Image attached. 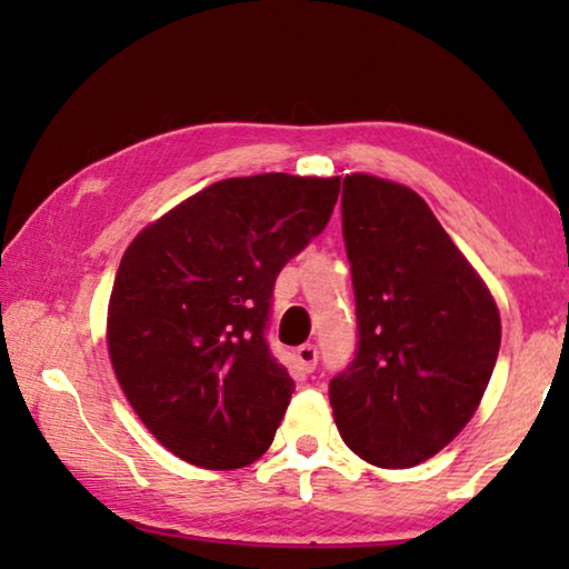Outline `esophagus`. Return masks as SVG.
<instances>
[{
	"mask_svg": "<svg viewBox=\"0 0 569 569\" xmlns=\"http://www.w3.org/2000/svg\"><path fill=\"white\" fill-rule=\"evenodd\" d=\"M298 362L306 372H313L316 365H318V349L313 345L298 347Z\"/></svg>",
	"mask_w": 569,
	"mask_h": 569,
	"instance_id": "esophagus-1",
	"label": "esophagus"
}]
</instances>
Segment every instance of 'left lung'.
<instances>
[{"label": "left lung", "mask_w": 569, "mask_h": 569, "mask_svg": "<svg viewBox=\"0 0 569 569\" xmlns=\"http://www.w3.org/2000/svg\"><path fill=\"white\" fill-rule=\"evenodd\" d=\"M357 349L331 378L341 438L365 461L407 469L477 411L500 352V313L427 201L352 173L341 191Z\"/></svg>", "instance_id": "obj_1"}]
</instances>
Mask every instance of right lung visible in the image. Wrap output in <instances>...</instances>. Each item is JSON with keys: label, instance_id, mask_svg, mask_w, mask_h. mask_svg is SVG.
<instances>
[{"label": "right lung", "instance_id": "right-lung-1", "mask_svg": "<svg viewBox=\"0 0 569 569\" xmlns=\"http://www.w3.org/2000/svg\"><path fill=\"white\" fill-rule=\"evenodd\" d=\"M337 197L339 178H228L131 240L108 302V355L173 456L228 471L267 453L295 391L263 337L271 295Z\"/></svg>", "mask_w": 569, "mask_h": 569}]
</instances>
